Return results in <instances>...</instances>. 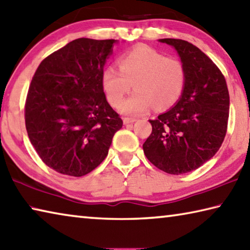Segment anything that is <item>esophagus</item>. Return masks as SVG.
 Instances as JSON below:
<instances>
[{
	"mask_svg": "<svg viewBox=\"0 0 250 250\" xmlns=\"http://www.w3.org/2000/svg\"><path fill=\"white\" fill-rule=\"evenodd\" d=\"M134 121H135L134 118H129V117H125V118H124V124H125V125L133 124Z\"/></svg>",
	"mask_w": 250,
	"mask_h": 250,
	"instance_id": "obj_1",
	"label": "esophagus"
}]
</instances>
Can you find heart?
I'll list each match as a JSON object with an SVG mask.
<instances>
[{"instance_id": "heart-1", "label": "heart", "mask_w": 250, "mask_h": 250, "mask_svg": "<svg viewBox=\"0 0 250 250\" xmlns=\"http://www.w3.org/2000/svg\"><path fill=\"white\" fill-rule=\"evenodd\" d=\"M186 69L179 58L166 55L147 46H138L119 58V69L109 66L103 71V88L107 99L118 107L134 83V94L120 105L122 112L141 115L153 105L167 109L183 95Z\"/></svg>"}]
</instances>
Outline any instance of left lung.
<instances>
[{
  "mask_svg": "<svg viewBox=\"0 0 250 250\" xmlns=\"http://www.w3.org/2000/svg\"><path fill=\"white\" fill-rule=\"evenodd\" d=\"M176 49L186 69V86L177 104L154 120L143 143L146 159L168 174L203 166L219 150L227 132L229 94L225 77L213 61L183 40L163 39Z\"/></svg>",
  "mask_w": 250,
  "mask_h": 250,
  "instance_id": "8db88e82",
  "label": "left lung"
}]
</instances>
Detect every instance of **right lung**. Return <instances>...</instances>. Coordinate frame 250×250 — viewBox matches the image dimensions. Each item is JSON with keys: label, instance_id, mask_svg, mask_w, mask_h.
Returning <instances> with one entry per match:
<instances>
[{"label": "right lung", "instance_id": "add662e5", "mask_svg": "<svg viewBox=\"0 0 250 250\" xmlns=\"http://www.w3.org/2000/svg\"><path fill=\"white\" fill-rule=\"evenodd\" d=\"M116 42L75 40L43 59L32 78L25 101L29 141L46 166L64 175L95 170L122 128L101 83Z\"/></svg>", "mask_w": 250, "mask_h": 250}]
</instances>
